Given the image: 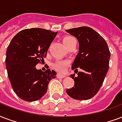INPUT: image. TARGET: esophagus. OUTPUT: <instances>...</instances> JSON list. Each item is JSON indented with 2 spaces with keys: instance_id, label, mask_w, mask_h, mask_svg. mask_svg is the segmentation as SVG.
I'll return each instance as SVG.
<instances>
[{
  "instance_id": "34e87169",
  "label": "esophagus",
  "mask_w": 122,
  "mask_h": 122,
  "mask_svg": "<svg viewBox=\"0 0 122 122\" xmlns=\"http://www.w3.org/2000/svg\"><path fill=\"white\" fill-rule=\"evenodd\" d=\"M56 77L58 78H63L66 77V75H60V74H58L56 75Z\"/></svg>"
}]
</instances>
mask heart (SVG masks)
<instances>
[{
    "instance_id": "heart-1",
    "label": "heart",
    "mask_w": 122,
    "mask_h": 122,
    "mask_svg": "<svg viewBox=\"0 0 122 122\" xmlns=\"http://www.w3.org/2000/svg\"><path fill=\"white\" fill-rule=\"evenodd\" d=\"M75 40V38L71 36H65L63 39V42L67 47L71 44L73 41ZM69 62L67 60H57L54 64L53 67L55 69V70L59 72V73H64L66 71L67 66H68Z\"/></svg>"
}]
</instances>
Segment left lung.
<instances>
[{"instance_id": "8db88e82", "label": "left lung", "mask_w": 122, "mask_h": 122, "mask_svg": "<svg viewBox=\"0 0 122 122\" xmlns=\"http://www.w3.org/2000/svg\"><path fill=\"white\" fill-rule=\"evenodd\" d=\"M66 32L77 38L79 51L72 65L75 73L79 67L82 71L77 76L71 75L75 85L66 90L72 98L86 100L96 95L101 87L109 66L111 56L107 44L104 38L89 27H76Z\"/></svg>"}]
</instances>
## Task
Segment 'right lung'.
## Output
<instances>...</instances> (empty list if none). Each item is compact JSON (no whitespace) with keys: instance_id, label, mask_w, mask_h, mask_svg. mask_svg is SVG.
I'll return each instance as SVG.
<instances>
[{"instance_id":"1","label":"right lung","mask_w":122,"mask_h":122,"mask_svg":"<svg viewBox=\"0 0 122 122\" xmlns=\"http://www.w3.org/2000/svg\"><path fill=\"white\" fill-rule=\"evenodd\" d=\"M57 32L42 28L25 29L13 38L6 51L5 66L12 88L23 100L34 102L46 93L51 79L56 73L47 69H37L36 66L44 62L47 50Z\"/></svg>"}]
</instances>
